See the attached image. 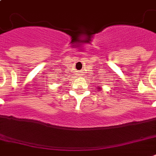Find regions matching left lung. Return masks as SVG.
Segmentation results:
<instances>
[{
	"label": "left lung",
	"instance_id": "1",
	"mask_svg": "<svg viewBox=\"0 0 156 156\" xmlns=\"http://www.w3.org/2000/svg\"><path fill=\"white\" fill-rule=\"evenodd\" d=\"M98 89H99V90H101V87H98Z\"/></svg>",
	"mask_w": 156,
	"mask_h": 156
}]
</instances>
